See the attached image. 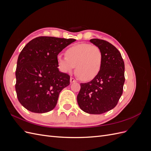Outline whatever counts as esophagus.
<instances>
[{"label":"esophagus","mask_w":151,"mask_h":151,"mask_svg":"<svg viewBox=\"0 0 151 151\" xmlns=\"http://www.w3.org/2000/svg\"><path fill=\"white\" fill-rule=\"evenodd\" d=\"M70 83H75V82H76V80L74 78H73V77H70Z\"/></svg>","instance_id":"34e87169"}]
</instances>
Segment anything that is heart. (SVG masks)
Returning <instances> with one entry per match:
<instances>
[{"label":"heart","instance_id":"b5f03b06","mask_svg":"<svg viewBox=\"0 0 151 151\" xmlns=\"http://www.w3.org/2000/svg\"><path fill=\"white\" fill-rule=\"evenodd\" d=\"M65 55H59L57 58L60 70L64 73H71L76 65L77 76L84 81H90L98 74L101 69L103 54L96 45H74L66 50Z\"/></svg>","mask_w":151,"mask_h":151}]
</instances>
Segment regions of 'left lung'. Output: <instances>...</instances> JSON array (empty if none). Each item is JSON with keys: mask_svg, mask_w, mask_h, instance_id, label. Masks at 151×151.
I'll list each match as a JSON object with an SVG mask.
<instances>
[{"mask_svg": "<svg viewBox=\"0 0 151 151\" xmlns=\"http://www.w3.org/2000/svg\"><path fill=\"white\" fill-rule=\"evenodd\" d=\"M90 42L101 49L102 65L92 81L81 84L77 100L82 110L99 115L111 110L119 101L125 83V64L120 52L110 43L97 38Z\"/></svg>", "mask_w": 151, "mask_h": 151, "instance_id": "obj_1", "label": "left lung"}]
</instances>
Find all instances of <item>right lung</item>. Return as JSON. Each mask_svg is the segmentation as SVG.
<instances>
[{"mask_svg":"<svg viewBox=\"0 0 151 151\" xmlns=\"http://www.w3.org/2000/svg\"><path fill=\"white\" fill-rule=\"evenodd\" d=\"M75 41L39 36L22 50L17 62L15 88L19 103L28 110L43 113L55 107L59 94L70 84V76L59 71L57 58Z\"/></svg>","mask_w":151,"mask_h":151,"instance_id":"right-lung-1","label":"right lung"}]
</instances>
